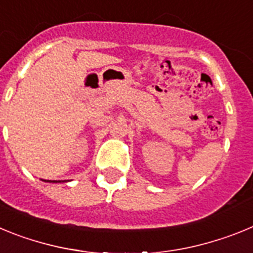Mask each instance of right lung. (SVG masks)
Instances as JSON below:
<instances>
[{
    "label": "right lung",
    "instance_id": "1",
    "mask_svg": "<svg viewBox=\"0 0 253 253\" xmlns=\"http://www.w3.org/2000/svg\"><path fill=\"white\" fill-rule=\"evenodd\" d=\"M44 181H46V182H60L59 180H44Z\"/></svg>",
    "mask_w": 253,
    "mask_h": 253
}]
</instances>
